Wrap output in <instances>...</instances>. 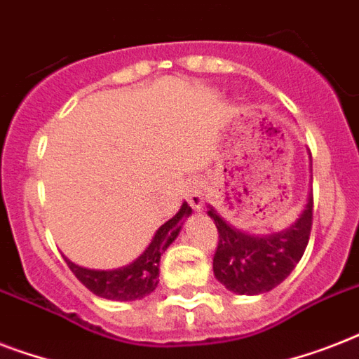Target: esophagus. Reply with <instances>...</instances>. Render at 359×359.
Instances as JSON below:
<instances>
[{"label":"esophagus","instance_id":"1","mask_svg":"<svg viewBox=\"0 0 359 359\" xmlns=\"http://www.w3.org/2000/svg\"><path fill=\"white\" fill-rule=\"evenodd\" d=\"M186 201L190 203L191 208L201 210L205 205V182L203 180H194L186 190Z\"/></svg>","mask_w":359,"mask_h":359}]
</instances>
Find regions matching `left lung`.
Returning a JSON list of instances; mask_svg holds the SVG:
<instances>
[{"label":"left lung","mask_w":359,"mask_h":359,"mask_svg":"<svg viewBox=\"0 0 359 359\" xmlns=\"http://www.w3.org/2000/svg\"><path fill=\"white\" fill-rule=\"evenodd\" d=\"M208 216L219 233L212 262L216 279L236 294H262L285 281L300 262L311 235L313 194L307 196L306 207L294 224L272 235H250L236 229L212 207H208Z\"/></svg>","instance_id":"obj_1"}]
</instances>
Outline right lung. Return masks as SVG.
Masks as SVG:
<instances>
[{
    "label": "right lung",
    "instance_id": "1",
    "mask_svg": "<svg viewBox=\"0 0 359 359\" xmlns=\"http://www.w3.org/2000/svg\"><path fill=\"white\" fill-rule=\"evenodd\" d=\"M191 214V207L188 203H182L179 212L173 218L168 219L160 229L154 233L151 244L141 253L135 261L126 266L115 268V270H91L74 264L65 257L69 268L74 276L91 290L93 294L106 298V300L132 302L141 300L158 287V272H160V257L173 240L179 236L184 219Z\"/></svg>",
    "mask_w": 359,
    "mask_h": 359
}]
</instances>
